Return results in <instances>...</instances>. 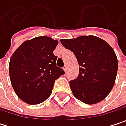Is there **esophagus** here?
<instances>
[{
    "instance_id": "esophagus-1",
    "label": "esophagus",
    "mask_w": 126,
    "mask_h": 126,
    "mask_svg": "<svg viewBox=\"0 0 126 126\" xmlns=\"http://www.w3.org/2000/svg\"><path fill=\"white\" fill-rule=\"evenodd\" d=\"M63 70H64L65 71H66V70H67V66H66V65H65V66L63 67Z\"/></svg>"
}]
</instances>
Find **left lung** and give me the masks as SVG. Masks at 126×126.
I'll list each match as a JSON object with an SVG mask.
<instances>
[{"instance_id":"8db88e82","label":"left lung","mask_w":126,"mask_h":126,"mask_svg":"<svg viewBox=\"0 0 126 126\" xmlns=\"http://www.w3.org/2000/svg\"><path fill=\"white\" fill-rule=\"evenodd\" d=\"M65 48L73 52L79 65V74L69 82L77 99L94 104L104 99L113 88L117 72V59L113 49L94 36L61 39Z\"/></svg>"}]
</instances>
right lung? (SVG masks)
Masks as SVG:
<instances>
[{
  "instance_id": "add662e5",
  "label": "right lung",
  "mask_w": 126,
  "mask_h": 126,
  "mask_svg": "<svg viewBox=\"0 0 126 126\" xmlns=\"http://www.w3.org/2000/svg\"><path fill=\"white\" fill-rule=\"evenodd\" d=\"M58 41L39 36L22 43L9 62L12 87L24 102L34 105L46 101L51 95L55 81L65 71L56 65L53 54Z\"/></svg>"
}]
</instances>
